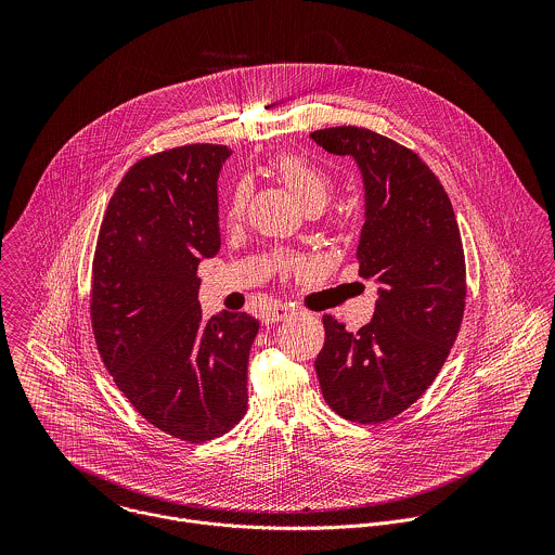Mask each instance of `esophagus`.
Wrapping results in <instances>:
<instances>
[{
    "label": "esophagus",
    "mask_w": 555,
    "mask_h": 555,
    "mask_svg": "<svg viewBox=\"0 0 555 555\" xmlns=\"http://www.w3.org/2000/svg\"><path fill=\"white\" fill-rule=\"evenodd\" d=\"M293 312H295L293 306H288V304H275V306H271V308L264 312V322H280V320L291 317Z\"/></svg>",
    "instance_id": "1"
}]
</instances>
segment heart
Instances as JSON below:
<instances>
[{
  "mask_svg": "<svg viewBox=\"0 0 555 555\" xmlns=\"http://www.w3.org/2000/svg\"><path fill=\"white\" fill-rule=\"evenodd\" d=\"M273 175L295 194V198L310 211L317 214L320 211L333 196V179L331 175L317 164L314 159L301 154H284L273 162L271 166ZM249 198V185L241 181L237 188L233 190L229 205H227V220L237 222L245 211ZM278 269L282 275H295L306 269V260L301 256H291V254H280L275 258Z\"/></svg>",
  "mask_w": 555,
  "mask_h": 555,
  "instance_id": "obj_1",
  "label": "heart"
}]
</instances>
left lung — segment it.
I'll return each instance as SVG.
<instances>
[{
  "label": "left lung",
  "instance_id": "left-lung-1",
  "mask_svg": "<svg viewBox=\"0 0 555 555\" xmlns=\"http://www.w3.org/2000/svg\"><path fill=\"white\" fill-rule=\"evenodd\" d=\"M365 179L357 262L380 284L370 324L350 333L324 314L318 383L324 401L361 425L408 410L440 374L466 310V256L453 205L434 170L393 139L357 126L312 132Z\"/></svg>",
  "mask_w": 555,
  "mask_h": 555
}]
</instances>
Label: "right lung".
Here are the masks:
<instances>
[{"mask_svg": "<svg viewBox=\"0 0 555 555\" xmlns=\"http://www.w3.org/2000/svg\"><path fill=\"white\" fill-rule=\"evenodd\" d=\"M233 152L196 143L139 159L113 192L91 264L89 318L100 359L159 431L207 442L247 410L258 320H203L198 262L220 249L218 175Z\"/></svg>", "mask_w": 555, "mask_h": 555, "instance_id": "add662e5", "label": "right lung"}]
</instances>
